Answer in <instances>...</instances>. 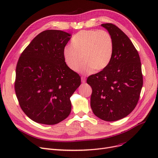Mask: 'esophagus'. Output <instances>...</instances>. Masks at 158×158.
I'll list each match as a JSON object with an SVG mask.
<instances>
[{
	"label": "esophagus",
	"mask_w": 158,
	"mask_h": 158,
	"mask_svg": "<svg viewBox=\"0 0 158 158\" xmlns=\"http://www.w3.org/2000/svg\"><path fill=\"white\" fill-rule=\"evenodd\" d=\"M81 81H82V83H85V82H86V77H84V76H82L81 77Z\"/></svg>",
	"instance_id": "obj_1"
}]
</instances>
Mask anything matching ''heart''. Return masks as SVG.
I'll use <instances>...</instances> for the list:
<instances>
[{
	"mask_svg": "<svg viewBox=\"0 0 158 158\" xmlns=\"http://www.w3.org/2000/svg\"><path fill=\"white\" fill-rule=\"evenodd\" d=\"M114 52L112 35L105 30H82L73 36L71 46L63 50V57L67 66L76 72L90 73L105 69L110 63Z\"/></svg>",
	"mask_w": 158,
	"mask_h": 158,
	"instance_id": "obj_1",
	"label": "heart"
}]
</instances>
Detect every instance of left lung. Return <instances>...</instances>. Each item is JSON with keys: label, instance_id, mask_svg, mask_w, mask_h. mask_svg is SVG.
Returning a JSON list of instances; mask_svg holds the SVG:
<instances>
[{"label": "left lung", "instance_id": "8db88e82", "mask_svg": "<svg viewBox=\"0 0 158 158\" xmlns=\"http://www.w3.org/2000/svg\"><path fill=\"white\" fill-rule=\"evenodd\" d=\"M112 35L113 57L105 69L87 79L92 88L94 114L106 121L125 118L138 104L143 86L139 53L126 34L112 23L102 24Z\"/></svg>", "mask_w": 158, "mask_h": 158}]
</instances>
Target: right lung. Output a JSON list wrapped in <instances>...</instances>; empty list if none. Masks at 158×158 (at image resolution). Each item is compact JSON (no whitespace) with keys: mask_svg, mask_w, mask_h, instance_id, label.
<instances>
[{"mask_svg":"<svg viewBox=\"0 0 158 158\" xmlns=\"http://www.w3.org/2000/svg\"><path fill=\"white\" fill-rule=\"evenodd\" d=\"M70 36L63 31L45 30L32 40L18 60L16 96L25 114L38 123L57 124L71 112L70 98L81 85V77L63 57Z\"/></svg>","mask_w":158,"mask_h":158,"instance_id":"obj_1","label":"right lung"}]
</instances>
